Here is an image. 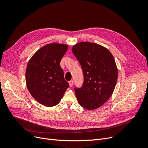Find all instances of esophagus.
Returning a JSON list of instances; mask_svg holds the SVG:
<instances>
[{
	"mask_svg": "<svg viewBox=\"0 0 148 148\" xmlns=\"http://www.w3.org/2000/svg\"><path fill=\"white\" fill-rule=\"evenodd\" d=\"M69 86H73V80H70L69 82Z\"/></svg>",
	"mask_w": 148,
	"mask_h": 148,
	"instance_id": "34e87169",
	"label": "esophagus"
}]
</instances>
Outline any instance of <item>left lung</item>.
<instances>
[{
  "instance_id": "left-lung-1",
  "label": "left lung",
  "mask_w": 148,
  "mask_h": 148,
  "mask_svg": "<svg viewBox=\"0 0 148 148\" xmlns=\"http://www.w3.org/2000/svg\"><path fill=\"white\" fill-rule=\"evenodd\" d=\"M72 51L80 62L84 80L81 88H75L77 101L87 110L97 109L110 98L117 82L114 57L107 48L94 42L77 43Z\"/></svg>"
}]
</instances>
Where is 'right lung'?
Instances as JSON below:
<instances>
[{
    "label": "right lung",
    "instance_id": "obj_1",
    "mask_svg": "<svg viewBox=\"0 0 148 148\" xmlns=\"http://www.w3.org/2000/svg\"><path fill=\"white\" fill-rule=\"evenodd\" d=\"M68 49L66 44H48L37 50L28 62L27 88L36 101L44 106L58 104L69 87L60 66Z\"/></svg>",
    "mask_w": 148,
    "mask_h": 148
}]
</instances>
